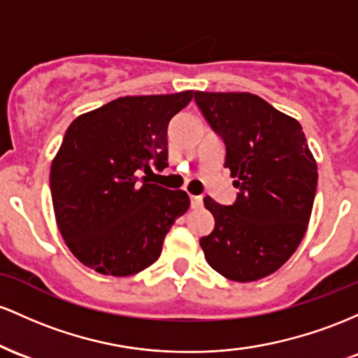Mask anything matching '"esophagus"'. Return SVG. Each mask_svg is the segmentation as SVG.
<instances>
[{"label": "esophagus", "instance_id": "34e87169", "mask_svg": "<svg viewBox=\"0 0 358 358\" xmlns=\"http://www.w3.org/2000/svg\"><path fill=\"white\" fill-rule=\"evenodd\" d=\"M189 199H191V208H199L201 204H203V198H201V196L189 194Z\"/></svg>", "mask_w": 358, "mask_h": 358}]
</instances>
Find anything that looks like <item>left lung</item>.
I'll return each instance as SVG.
<instances>
[{
  "instance_id": "8db88e82",
  "label": "left lung",
  "mask_w": 358,
  "mask_h": 358,
  "mask_svg": "<svg viewBox=\"0 0 358 358\" xmlns=\"http://www.w3.org/2000/svg\"><path fill=\"white\" fill-rule=\"evenodd\" d=\"M196 104L224 143V167L238 187L223 206H204L215 228L199 240L208 264L236 282L274 274L308 230L318 167L298 120L250 92H194Z\"/></svg>"
}]
</instances>
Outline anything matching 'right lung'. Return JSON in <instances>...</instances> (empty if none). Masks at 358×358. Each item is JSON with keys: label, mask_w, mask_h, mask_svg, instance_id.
Instances as JSON below:
<instances>
[{"label": "right lung", "mask_w": 358, "mask_h": 358, "mask_svg": "<svg viewBox=\"0 0 358 358\" xmlns=\"http://www.w3.org/2000/svg\"><path fill=\"white\" fill-rule=\"evenodd\" d=\"M191 99L192 91L125 96L67 128L50 166L52 204L64 242L86 267L125 277L160 257L189 196L139 174L169 166V122Z\"/></svg>", "instance_id": "right-lung-1"}]
</instances>
